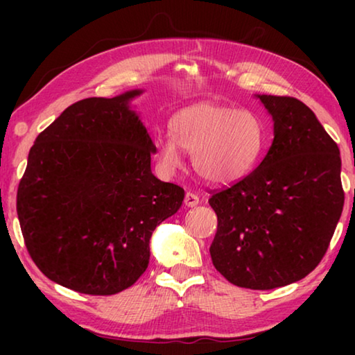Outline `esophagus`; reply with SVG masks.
I'll return each mask as SVG.
<instances>
[{
  "instance_id": "esophagus-1",
  "label": "esophagus",
  "mask_w": 355,
  "mask_h": 355,
  "mask_svg": "<svg viewBox=\"0 0 355 355\" xmlns=\"http://www.w3.org/2000/svg\"><path fill=\"white\" fill-rule=\"evenodd\" d=\"M199 196L197 194H194V192H186V196H184V203H186V207H189V208H192V207H197L199 205Z\"/></svg>"
}]
</instances>
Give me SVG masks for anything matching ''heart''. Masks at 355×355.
<instances>
[{
	"instance_id": "heart-1",
	"label": "heart",
	"mask_w": 355,
	"mask_h": 355,
	"mask_svg": "<svg viewBox=\"0 0 355 355\" xmlns=\"http://www.w3.org/2000/svg\"><path fill=\"white\" fill-rule=\"evenodd\" d=\"M182 148L192 156L199 177L211 184H227L254 169L264 148L261 119L250 110L218 103L184 107L172 120V135L156 141L159 161L167 169L182 166Z\"/></svg>"
}]
</instances>
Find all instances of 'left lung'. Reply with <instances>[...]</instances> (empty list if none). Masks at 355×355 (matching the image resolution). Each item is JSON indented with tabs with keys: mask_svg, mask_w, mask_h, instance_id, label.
Returning a JSON list of instances; mask_svg holds the SVG:
<instances>
[{
	"mask_svg": "<svg viewBox=\"0 0 355 355\" xmlns=\"http://www.w3.org/2000/svg\"><path fill=\"white\" fill-rule=\"evenodd\" d=\"M274 141L254 172L214 191L218 232L209 248L230 284L272 290L309 275L327 252L345 205L335 141L302 101L257 95Z\"/></svg>",
	"mask_w": 355,
	"mask_h": 355,
	"instance_id": "left-lung-1",
	"label": "left lung"
}]
</instances>
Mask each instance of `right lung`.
Returning a JSON list of instances; mask_svg holds the SVG:
<instances>
[{
    "label": "right lung",
    "mask_w": 355,
    "mask_h": 355,
    "mask_svg": "<svg viewBox=\"0 0 355 355\" xmlns=\"http://www.w3.org/2000/svg\"><path fill=\"white\" fill-rule=\"evenodd\" d=\"M141 92L76 101L29 150L17 191L26 249L48 279L78 293L110 296L133 285L156 225L184 199L150 169L156 147L128 105Z\"/></svg>",
    "instance_id": "right-lung-1"
}]
</instances>
